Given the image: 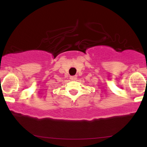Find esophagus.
I'll list each match as a JSON object with an SVG mask.
<instances>
[{"label":"esophagus","instance_id":"34e87169","mask_svg":"<svg viewBox=\"0 0 147 147\" xmlns=\"http://www.w3.org/2000/svg\"><path fill=\"white\" fill-rule=\"evenodd\" d=\"M76 79H77V76H71V77H70V80H76Z\"/></svg>","mask_w":147,"mask_h":147}]
</instances>
